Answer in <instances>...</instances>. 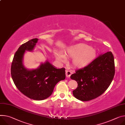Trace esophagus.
<instances>
[{"instance_id": "esophagus-1", "label": "esophagus", "mask_w": 125, "mask_h": 125, "mask_svg": "<svg viewBox=\"0 0 125 125\" xmlns=\"http://www.w3.org/2000/svg\"><path fill=\"white\" fill-rule=\"evenodd\" d=\"M65 73H66V76L67 78H69L72 74V72L70 70H66L65 71Z\"/></svg>"}]
</instances>
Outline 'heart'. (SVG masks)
<instances>
[{
	"instance_id": "1",
	"label": "heart",
	"mask_w": 125,
	"mask_h": 125,
	"mask_svg": "<svg viewBox=\"0 0 125 125\" xmlns=\"http://www.w3.org/2000/svg\"><path fill=\"white\" fill-rule=\"evenodd\" d=\"M65 55L68 57L73 58L72 64L74 66L82 68L88 66L95 60L97 51L95 49L88 45L79 43L68 47ZM55 56L57 59L61 62L66 61V57L62 52L56 51Z\"/></svg>"
}]
</instances>
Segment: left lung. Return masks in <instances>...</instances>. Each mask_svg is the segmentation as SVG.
I'll list each match as a JSON object with an SVG mask.
<instances>
[{
	"label": "left lung",
	"instance_id": "8db88e82",
	"mask_svg": "<svg viewBox=\"0 0 125 125\" xmlns=\"http://www.w3.org/2000/svg\"><path fill=\"white\" fill-rule=\"evenodd\" d=\"M114 58L111 52L100 55L91 63L76 71L71 79L78 83L73 91L74 96L82 101L93 100L103 94L115 75Z\"/></svg>",
	"mask_w": 125,
	"mask_h": 125
}]
</instances>
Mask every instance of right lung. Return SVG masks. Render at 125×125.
I'll list each match as a JSON object with an SVG mask.
<instances>
[{"label":"right lung","mask_w":125,"mask_h":125,"mask_svg":"<svg viewBox=\"0 0 125 125\" xmlns=\"http://www.w3.org/2000/svg\"><path fill=\"white\" fill-rule=\"evenodd\" d=\"M38 39H32L21 45L16 52L11 67L14 84L27 97L43 100L50 97L56 84L65 79V69H58L48 60L41 63L36 69H28L23 64L26 51H33Z\"/></svg>","instance_id":"add662e5"}]
</instances>
